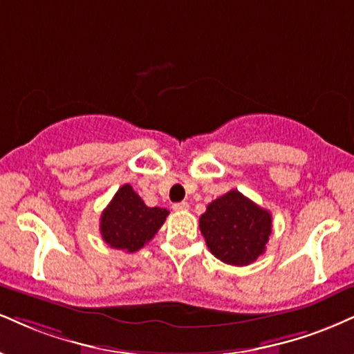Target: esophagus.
Masks as SVG:
<instances>
[{"label":"esophagus","mask_w":354,"mask_h":354,"mask_svg":"<svg viewBox=\"0 0 354 354\" xmlns=\"http://www.w3.org/2000/svg\"><path fill=\"white\" fill-rule=\"evenodd\" d=\"M173 209H174V211H188V209H189V204L186 203V201L174 203V204H173Z\"/></svg>","instance_id":"34e87169"}]
</instances>
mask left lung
Masks as SVG:
<instances>
[{"label": "left lung", "instance_id": "obj_1", "mask_svg": "<svg viewBox=\"0 0 354 354\" xmlns=\"http://www.w3.org/2000/svg\"><path fill=\"white\" fill-rule=\"evenodd\" d=\"M199 229L211 254L229 266H249L266 252L272 234V214L231 189L207 204Z\"/></svg>", "mask_w": 354, "mask_h": 354}]
</instances>
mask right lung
<instances>
[{"mask_svg": "<svg viewBox=\"0 0 354 354\" xmlns=\"http://www.w3.org/2000/svg\"><path fill=\"white\" fill-rule=\"evenodd\" d=\"M169 211L148 207L130 185H123L100 216V234L112 249L136 252L153 239Z\"/></svg>", "mask_w": 354, "mask_h": 354, "instance_id": "add662e5", "label": "right lung"}]
</instances>
